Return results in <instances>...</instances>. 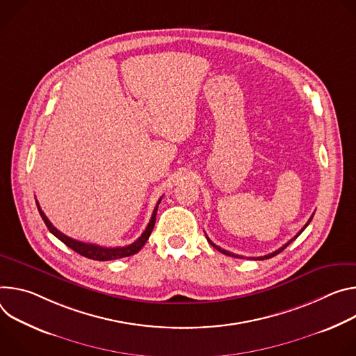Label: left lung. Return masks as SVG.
<instances>
[{
  "label": "left lung",
  "instance_id": "left-lung-1",
  "mask_svg": "<svg viewBox=\"0 0 356 356\" xmlns=\"http://www.w3.org/2000/svg\"><path fill=\"white\" fill-rule=\"evenodd\" d=\"M312 216H314V215H311V218L308 219V222L305 223V226H304V227H302V229H301V230H300V232H298V233H297V234L294 236V238H293L291 241H289V242H287V243H286L284 246H282V248H280V249H277V250H274V252H273V253H270V254H266V256H260V257H254V260H264V259H270V257H273V256H275V254H279V253H282V252H283V250H284V249H286V248H287V246H289V245H290V243H291L293 241H296V239L298 238V236H300V234L302 233V230H304V229H305V227L308 226V223L311 222ZM207 239H208V242H209V243H211V245H212V246H213V248H215L216 250H219L220 253H223V254H227V256H232V257H239V259L242 257V256H239V254H233V253H230V252H227V250H225V249H220V248H219V246H216V245H215L213 242H211V239L208 238V236H207ZM242 259H243V257H242Z\"/></svg>",
  "mask_w": 356,
  "mask_h": 356
}]
</instances>
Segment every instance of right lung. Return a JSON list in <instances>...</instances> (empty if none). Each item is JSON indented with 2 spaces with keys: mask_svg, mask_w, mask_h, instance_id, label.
Returning <instances> with one entry per match:
<instances>
[{
  "mask_svg": "<svg viewBox=\"0 0 356 356\" xmlns=\"http://www.w3.org/2000/svg\"><path fill=\"white\" fill-rule=\"evenodd\" d=\"M163 198L158 200L156 202V207L154 208V212H152V216L149 219V223L147 225L145 230L143 232V234L140 236V238L129 245V246H123V248H103V246H99V245H95V243H85V242H81V241H74L72 238H69V236L63 234L62 232H59L52 223L51 220L47 218V215L44 213V211L41 209V207H39L38 201H36V207H38V211H39V215H41L42 220L45 222L47 227L49 229V232L56 236V238L63 242L67 248H70L72 250H74L76 253H79L81 256H85L88 259H92V260H99V261H107V260H115V259H122V257H127V256H133L136 253H138L141 250V248L147 243L149 234L154 229V225H155V216H156V209H158V205H160Z\"/></svg>",
  "mask_w": 356,
  "mask_h": 356,
  "instance_id": "right-lung-1",
  "label": "right lung"
}]
</instances>
